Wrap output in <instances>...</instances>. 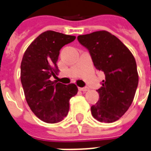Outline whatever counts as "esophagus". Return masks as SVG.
<instances>
[{
  "mask_svg": "<svg viewBox=\"0 0 151 151\" xmlns=\"http://www.w3.org/2000/svg\"><path fill=\"white\" fill-rule=\"evenodd\" d=\"M78 89H79V90L80 91H83V92H86V91H88V89H89V88H78Z\"/></svg>",
  "mask_w": 151,
  "mask_h": 151,
  "instance_id": "obj_1",
  "label": "esophagus"
}]
</instances>
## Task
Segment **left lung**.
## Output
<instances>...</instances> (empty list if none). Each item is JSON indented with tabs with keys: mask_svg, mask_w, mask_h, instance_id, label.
Returning <instances> with one entry per match:
<instances>
[{
	"mask_svg": "<svg viewBox=\"0 0 151 151\" xmlns=\"http://www.w3.org/2000/svg\"><path fill=\"white\" fill-rule=\"evenodd\" d=\"M90 53L96 70L105 79L97 89L99 100L91 107L93 116L102 123H113L124 116L134 100L139 83L136 62L120 40L107 31L78 35Z\"/></svg>",
	"mask_w": 151,
	"mask_h": 151,
	"instance_id": "left-lung-1",
	"label": "left lung"
}]
</instances>
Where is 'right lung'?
Instances as JSON below:
<instances>
[{
    "label": "right lung",
    "instance_id": "right-lung-1",
    "mask_svg": "<svg viewBox=\"0 0 151 151\" xmlns=\"http://www.w3.org/2000/svg\"><path fill=\"white\" fill-rule=\"evenodd\" d=\"M75 38L54 31L42 32L28 46L22 58L20 80L25 98L33 113L45 123L62 121L70 109V99L78 93L75 84L66 86L50 80L59 72V50Z\"/></svg>",
    "mask_w": 151,
    "mask_h": 151
}]
</instances>
